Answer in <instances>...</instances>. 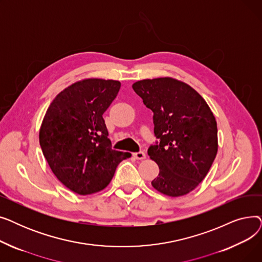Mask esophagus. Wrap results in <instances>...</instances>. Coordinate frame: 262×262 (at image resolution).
Segmentation results:
<instances>
[{
  "label": "esophagus",
  "mask_w": 262,
  "mask_h": 262,
  "mask_svg": "<svg viewBox=\"0 0 262 262\" xmlns=\"http://www.w3.org/2000/svg\"><path fill=\"white\" fill-rule=\"evenodd\" d=\"M133 156L136 158V159H144L145 157H146V155H145V153L143 152V150H140V152H136V153H134L133 154Z\"/></svg>",
  "instance_id": "obj_1"
}]
</instances>
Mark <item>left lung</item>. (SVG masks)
Returning <instances> with one entry per match:
<instances>
[{
  "label": "left lung",
  "instance_id": "obj_1",
  "mask_svg": "<svg viewBox=\"0 0 262 262\" xmlns=\"http://www.w3.org/2000/svg\"><path fill=\"white\" fill-rule=\"evenodd\" d=\"M134 91L154 113V135L147 154L159 167L152 186L182 196L207 175L217 152L216 121L207 103L190 86L171 77L135 82Z\"/></svg>",
  "mask_w": 262,
  "mask_h": 262
}]
</instances>
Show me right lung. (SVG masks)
Wrapping results in <instances>:
<instances>
[{
  "instance_id": "right-lung-1",
  "label": "right lung",
  "mask_w": 262,
  "mask_h": 262,
  "mask_svg": "<svg viewBox=\"0 0 262 262\" xmlns=\"http://www.w3.org/2000/svg\"><path fill=\"white\" fill-rule=\"evenodd\" d=\"M118 80L77 81L53 100L39 142L52 172L80 195L106 188L118 164L132 156L112 147L103 114L120 90Z\"/></svg>"
}]
</instances>
